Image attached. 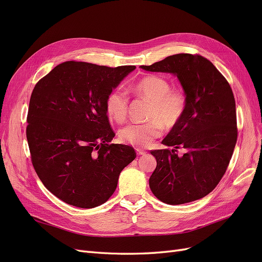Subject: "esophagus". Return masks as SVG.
I'll use <instances>...</instances> for the list:
<instances>
[{"mask_svg":"<svg viewBox=\"0 0 262 262\" xmlns=\"http://www.w3.org/2000/svg\"><path fill=\"white\" fill-rule=\"evenodd\" d=\"M137 154H138V155H144V154H145V150L141 149V148H138V149H137Z\"/></svg>","mask_w":262,"mask_h":262,"instance_id":"34e87169","label":"esophagus"}]
</instances>
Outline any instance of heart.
<instances>
[{
  "label": "heart",
  "mask_w": 262,
  "mask_h": 262,
  "mask_svg": "<svg viewBox=\"0 0 262 262\" xmlns=\"http://www.w3.org/2000/svg\"><path fill=\"white\" fill-rule=\"evenodd\" d=\"M133 91L139 97L150 101L146 123H129L120 129L118 138L124 144L134 147H147L160 138L165 130H171L184 118L188 99L181 89H173L166 78L146 75L133 84ZM106 112L110 119L121 123L129 114V95L121 87L110 91L105 100Z\"/></svg>",
  "instance_id": "heart-1"
}]
</instances>
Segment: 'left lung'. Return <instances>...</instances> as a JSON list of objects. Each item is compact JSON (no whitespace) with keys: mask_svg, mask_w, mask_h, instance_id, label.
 I'll return each mask as SVG.
<instances>
[{"mask_svg":"<svg viewBox=\"0 0 262 262\" xmlns=\"http://www.w3.org/2000/svg\"><path fill=\"white\" fill-rule=\"evenodd\" d=\"M141 68L176 74L188 99L182 120L162 142L173 148L150 150L157 166L149 188L168 204L199 200L219 185L234 152L237 119L231 85L200 54H173ZM178 148H186V153L178 157Z\"/></svg>","mask_w":262,"mask_h":262,"instance_id":"8db88e82","label":"left lung"}]
</instances>
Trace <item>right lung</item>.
I'll use <instances>...</instances> for the list:
<instances>
[{
    "label": "right lung",
    "mask_w": 262,
    "mask_h": 262,
    "mask_svg": "<svg viewBox=\"0 0 262 262\" xmlns=\"http://www.w3.org/2000/svg\"><path fill=\"white\" fill-rule=\"evenodd\" d=\"M134 69L66 61L34 87L26 128L31 163L66 203L83 209L105 203L137 157L131 146L109 144L116 133L105 107L108 93Z\"/></svg>",
    "instance_id": "right-lung-1"
}]
</instances>
